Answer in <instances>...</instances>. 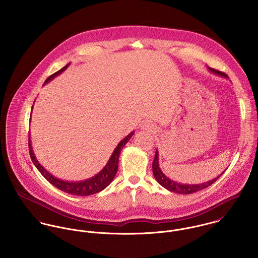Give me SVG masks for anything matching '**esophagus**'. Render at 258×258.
Masks as SVG:
<instances>
[{
	"label": "esophagus",
	"instance_id": "esophagus-1",
	"mask_svg": "<svg viewBox=\"0 0 258 258\" xmlns=\"http://www.w3.org/2000/svg\"><path fill=\"white\" fill-rule=\"evenodd\" d=\"M142 129L145 130V131H148V132H152V133L157 132V128L150 122H145L142 126Z\"/></svg>",
	"mask_w": 258,
	"mask_h": 258
}]
</instances>
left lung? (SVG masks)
I'll return each instance as SVG.
<instances>
[{
  "label": "left lung",
  "mask_w": 258,
  "mask_h": 258,
  "mask_svg": "<svg viewBox=\"0 0 258 258\" xmlns=\"http://www.w3.org/2000/svg\"><path fill=\"white\" fill-rule=\"evenodd\" d=\"M208 69H209V71L211 73H213V74H216V75H219V76L224 77V78H228V76L226 74H223V73H221V72L216 71V70H213L212 68H209V67H208ZM152 169H153L154 177H155L156 181L159 184H161L162 186H164L165 188H167L168 190H170V191L181 194V195H188V194H192V192L202 190V189L210 186L211 184H214L221 177V175L223 174V172H222L220 176H218L215 179L210 180V181H208L206 183H203V184H188L175 182V181L171 180L170 178H168L167 176H165V174L160 169V167H159V152H158V150H156V155H155V158H154V161H153Z\"/></svg>",
  "instance_id": "8db88e82"
}]
</instances>
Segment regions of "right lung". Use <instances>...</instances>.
Wrapping results in <instances>:
<instances>
[{
	"instance_id": "1",
	"label": "right lung",
	"mask_w": 258,
	"mask_h": 258,
	"mask_svg": "<svg viewBox=\"0 0 258 258\" xmlns=\"http://www.w3.org/2000/svg\"><path fill=\"white\" fill-rule=\"evenodd\" d=\"M71 63H68L64 68H62L61 70H59L58 72H56L55 74L50 75L49 77L46 78V80L44 81L43 84H46L47 82H49L50 80H52L55 76L62 74L69 67ZM34 107V106H33ZM32 107V110H33ZM134 131L131 132L130 134H128L123 140H121L119 142V144L114 149L112 155L107 162V164L104 166V168L95 176H93L92 178H89L87 180L84 181H80V182H67V181H62L59 180L57 178H55L54 176H52L50 173H48L37 160L34 150L32 147V141H31V136L29 137V149H30V155H31V159L33 161V163L35 164V166L37 167V170L39 171V173L50 183L53 184L55 187H57L58 189L68 192L70 195H74V196H90L96 192L101 191L102 189H104L105 187H107L111 182L113 181V179L116 176L117 170H118V162H119V156L120 153L122 151L123 147L126 145V143L131 139V137L133 136Z\"/></svg>"
}]
</instances>
